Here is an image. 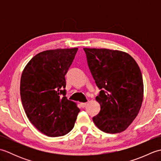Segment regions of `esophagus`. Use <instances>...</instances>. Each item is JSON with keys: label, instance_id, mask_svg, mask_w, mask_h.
<instances>
[{"label": "esophagus", "instance_id": "obj_1", "mask_svg": "<svg viewBox=\"0 0 161 161\" xmlns=\"http://www.w3.org/2000/svg\"><path fill=\"white\" fill-rule=\"evenodd\" d=\"M88 104V103L87 102H84V103H80V105H81V107H82V108H84L85 107H86V106Z\"/></svg>", "mask_w": 161, "mask_h": 161}]
</instances>
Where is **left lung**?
<instances>
[{
    "label": "left lung",
    "mask_w": 161,
    "mask_h": 161,
    "mask_svg": "<svg viewBox=\"0 0 161 161\" xmlns=\"http://www.w3.org/2000/svg\"><path fill=\"white\" fill-rule=\"evenodd\" d=\"M95 84L101 90L95 100L100 111L93 118L101 131H124L138 115L144 86L141 69L128 53L106 48H84Z\"/></svg>",
    "instance_id": "left-lung-1"
}]
</instances>
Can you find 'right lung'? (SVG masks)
Masks as SVG:
<instances>
[{"instance_id": "obj_1", "label": "right lung", "mask_w": 161, "mask_h": 161, "mask_svg": "<svg viewBox=\"0 0 161 161\" xmlns=\"http://www.w3.org/2000/svg\"><path fill=\"white\" fill-rule=\"evenodd\" d=\"M78 48L43 51L32 57L23 70L20 94L30 122L49 137L67 134L80 111L65 97V75ZM62 94L64 97L60 95Z\"/></svg>"}]
</instances>
